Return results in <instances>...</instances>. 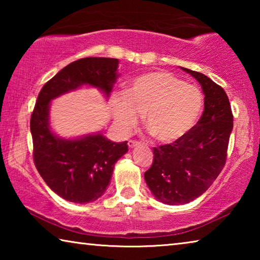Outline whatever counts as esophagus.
<instances>
[{"label":"esophagus","mask_w":260,"mask_h":260,"mask_svg":"<svg viewBox=\"0 0 260 260\" xmlns=\"http://www.w3.org/2000/svg\"><path fill=\"white\" fill-rule=\"evenodd\" d=\"M141 146V143L139 141H135V140H129L128 141V147L129 148H134V147H139Z\"/></svg>","instance_id":"esophagus-1"}]
</instances>
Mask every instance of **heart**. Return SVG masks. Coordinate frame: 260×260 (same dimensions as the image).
Masks as SVG:
<instances>
[{
	"instance_id": "1",
	"label": "heart",
	"mask_w": 260,
	"mask_h": 260,
	"mask_svg": "<svg viewBox=\"0 0 260 260\" xmlns=\"http://www.w3.org/2000/svg\"><path fill=\"white\" fill-rule=\"evenodd\" d=\"M199 88L184 83L167 72H150L136 77L125 91L113 100V116L119 128L127 133L144 113V124L164 143L186 135L203 110Z\"/></svg>"
}]
</instances>
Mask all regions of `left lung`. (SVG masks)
Returning <instances> with one entry per match:
<instances>
[{
  "instance_id": "left-lung-1",
  "label": "left lung",
  "mask_w": 260,
  "mask_h": 260,
  "mask_svg": "<svg viewBox=\"0 0 260 260\" xmlns=\"http://www.w3.org/2000/svg\"><path fill=\"white\" fill-rule=\"evenodd\" d=\"M201 83L204 111L197 124L173 143L153 148V161L144 179L157 200L186 204L200 197L225 166L233 113L226 91L203 73L182 68Z\"/></svg>"
}]
</instances>
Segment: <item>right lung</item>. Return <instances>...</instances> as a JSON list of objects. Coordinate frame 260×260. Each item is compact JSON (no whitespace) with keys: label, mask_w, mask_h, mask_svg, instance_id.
Wrapping results in <instances>:
<instances>
[{"label":"right lung","mask_w":260,"mask_h":260,"mask_svg":"<svg viewBox=\"0 0 260 260\" xmlns=\"http://www.w3.org/2000/svg\"><path fill=\"white\" fill-rule=\"evenodd\" d=\"M119 60L87 57L72 61L45 83L30 116L33 160L52 191L73 203H89L107 190L116 161L128 151L127 141L111 142L102 134L64 140L49 126L51 100L82 85L98 87L109 96L118 77Z\"/></svg>","instance_id":"right-lung-1"}]
</instances>
